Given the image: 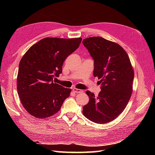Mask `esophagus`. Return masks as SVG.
Segmentation results:
<instances>
[{
	"label": "esophagus",
	"instance_id": "esophagus-1",
	"mask_svg": "<svg viewBox=\"0 0 155 155\" xmlns=\"http://www.w3.org/2000/svg\"><path fill=\"white\" fill-rule=\"evenodd\" d=\"M72 91H73V92H74L75 93H83V92L82 90L78 89V88H74L73 89H72Z\"/></svg>",
	"mask_w": 155,
	"mask_h": 155
}]
</instances>
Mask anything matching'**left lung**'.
I'll list each match as a JSON object with an SVG mask.
<instances>
[{
	"label": "left lung",
	"instance_id": "left-lung-1",
	"mask_svg": "<svg viewBox=\"0 0 155 155\" xmlns=\"http://www.w3.org/2000/svg\"><path fill=\"white\" fill-rule=\"evenodd\" d=\"M83 44L94 60V77L101 79V91L96 97L89 91V102L83 113L98 124L107 123L122 113L133 92L134 71L129 57L119 45L102 37L85 38Z\"/></svg>",
	"mask_w": 155,
	"mask_h": 155
}]
</instances>
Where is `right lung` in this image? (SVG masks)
Listing matches in <instances>:
<instances>
[{
  "label": "right lung",
  "instance_id": "1",
  "mask_svg": "<svg viewBox=\"0 0 155 155\" xmlns=\"http://www.w3.org/2000/svg\"><path fill=\"white\" fill-rule=\"evenodd\" d=\"M81 38H45L32 45L20 61L17 92L22 106L36 118L57 113L71 92L54 83L62 73V64L77 50Z\"/></svg>",
  "mask_w": 155,
  "mask_h": 155
}]
</instances>
